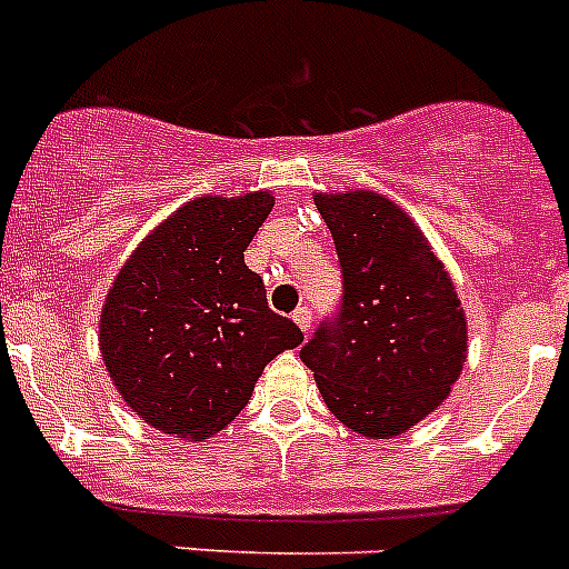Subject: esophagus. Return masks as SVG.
<instances>
[{
	"label": "esophagus",
	"instance_id": "esophagus-1",
	"mask_svg": "<svg viewBox=\"0 0 569 569\" xmlns=\"http://www.w3.org/2000/svg\"><path fill=\"white\" fill-rule=\"evenodd\" d=\"M293 321H296V327H299L301 332L310 330V321H312V310H310V307H296V310H293Z\"/></svg>",
	"mask_w": 569,
	"mask_h": 569
}]
</instances>
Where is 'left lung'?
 I'll list each match as a JSON object with an SVG mask.
<instances>
[{"mask_svg": "<svg viewBox=\"0 0 569 569\" xmlns=\"http://www.w3.org/2000/svg\"><path fill=\"white\" fill-rule=\"evenodd\" d=\"M341 262V310L301 347L327 409L369 440L420 423L460 378L455 281L403 208L375 191L316 194Z\"/></svg>", "mask_w": 569, "mask_h": 569, "instance_id": "8db88e82", "label": "left lung"}]
</instances>
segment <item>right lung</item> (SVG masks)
Instances as JSON below:
<instances>
[{"mask_svg":"<svg viewBox=\"0 0 569 569\" xmlns=\"http://www.w3.org/2000/svg\"><path fill=\"white\" fill-rule=\"evenodd\" d=\"M273 197H197L121 268L101 310V356L146 423L206 440L244 409L262 369L305 341L268 307L244 248Z\"/></svg>","mask_w":569,"mask_h":569,"instance_id":"1","label":"right lung"}]
</instances>
